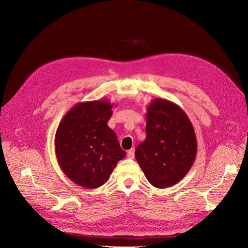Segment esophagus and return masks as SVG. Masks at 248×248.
Segmentation results:
<instances>
[{
  "instance_id": "esophagus-1",
  "label": "esophagus",
  "mask_w": 248,
  "mask_h": 248,
  "mask_svg": "<svg viewBox=\"0 0 248 248\" xmlns=\"http://www.w3.org/2000/svg\"><path fill=\"white\" fill-rule=\"evenodd\" d=\"M126 155H127L128 159H134L135 158V150L134 149L128 150L127 153H126Z\"/></svg>"
}]
</instances>
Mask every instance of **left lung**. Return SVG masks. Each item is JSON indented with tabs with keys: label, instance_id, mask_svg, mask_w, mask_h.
I'll use <instances>...</instances> for the list:
<instances>
[{
	"label": "left lung",
	"instance_id": "8db88e82",
	"mask_svg": "<svg viewBox=\"0 0 248 248\" xmlns=\"http://www.w3.org/2000/svg\"><path fill=\"white\" fill-rule=\"evenodd\" d=\"M146 140L137 147V162L155 188L175 185L190 171L196 159L197 140L186 112L162 98L147 109Z\"/></svg>",
	"mask_w": 248,
	"mask_h": 248
}]
</instances>
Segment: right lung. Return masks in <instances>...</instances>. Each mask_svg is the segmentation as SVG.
Instances as JSON below:
<instances>
[{
  "instance_id": "right-lung-1",
  "label": "right lung",
  "mask_w": 248,
  "mask_h": 248,
  "mask_svg": "<svg viewBox=\"0 0 248 248\" xmlns=\"http://www.w3.org/2000/svg\"><path fill=\"white\" fill-rule=\"evenodd\" d=\"M113 104L84 101L64 115L55 135V153L63 173L86 189L106 184L117 162L125 157L115 133L108 125Z\"/></svg>"
}]
</instances>
